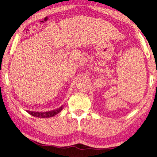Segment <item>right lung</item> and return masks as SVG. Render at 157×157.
<instances>
[{
    "label": "right lung",
    "instance_id": "right-lung-1",
    "mask_svg": "<svg viewBox=\"0 0 157 157\" xmlns=\"http://www.w3.org/2000/svg\"><path fill=\"white\" fill-rule=\"evenodd\" d=\"M63 105H62L61 107L58 108L56 110H51L48 112H32V111H27L29 114L32 115L33 116H35V117H37V118H50V117H53V116H56L57 114L58 113H59L62 109H63Z\"/></svg>",
    "mask_w": 157,
    "mask_h": 157
}]
</instances>
